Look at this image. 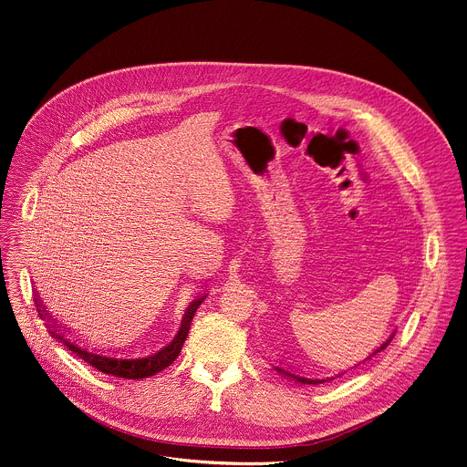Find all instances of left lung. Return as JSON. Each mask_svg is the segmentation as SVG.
Listing matches in <instances>:
<instances>
[{
	"label": "left lung",
	"instance_id": "obj_1",
	"mask_svg": "<svg viewBox=\"0 0 467 467\" xmlns=\"http://www.w3.org/2000/svg\"><path fill=\"white\" fill-rule=\"evenodd\" d=\"M393 335H395V332H393ZM393 335H391V337H389V338H388V340H386V342H384V344H382V346H380V348H377V349H375V353H371V355H369V357H368V358H366V360H369V358H371V357H375V355H377V353H380V351H382V349H386V348H388V344H389V342H391V338H393ZM275 369H277V371H279V373H283V375H285V377H290V379H294V380H296V382H301V384H323V382H327V379H306V377H301V375H296V373H292V371H286V369H283V368H275ZM338 377H340V375H338ZM328 380H332V377H330V379H328Z\"/></svg>",
	"mask_w": 467,
	"mask_h": 467
}]
</instances>
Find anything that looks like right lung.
I'll use <instances>...</instances> for the list:
<instances>
[{
  "mask_svg": "<svg viewBox=\"0 0 467 467\" xmlns=\"http://www.w3.org/2000/svg\"><path fill=\"white\" fill-rule=\"evenodd\" d=\"M207 296H202L199 299L192 301L182 316V323H181V328L175 335V338L166 346L162 348L161 351L150 355V357H144V358H116V357H110V355H101L98 351H90L88 348H81L78 342H72L70 338H66V332L60 330V325L57 323H51V317L47 316V310L40 305V297L36 296V305H38V314L42 319H47V327H49V332L51 337L58 342H62L66 348H68L72 353H76L79 358H83L85 362H88L92 368H96L98 371L101 373H107V375H114V377H119V379H146V377H151L162 369H166L181 353L182 349V344L188 337V330H190V323H192V317L197 310V306L203 303Z\"/></svg>",
  "mask_w": 467,
  "mask_h": 467,
  "instance_id": "obj_1",
  "label": "right lung"
}]
</instances>
